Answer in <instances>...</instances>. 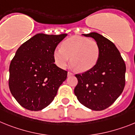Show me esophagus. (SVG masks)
<instances>
[{
    "label": "esophagus",
    "mask_w": 135,
    "mask_h": 135,
    "mask_svg": "<svg viewBox=\"0 0 135 135\" xmlns=\"http://www.w3.org/2000/svg\"><path fill=\"white\" fill-rule=\"evenodd\" d=\"M67 75H68V77L73 76V73H71V72H68V73H67Z\"/></svg>",
    "instance_id": "esophagus-1"
}]
</instances>
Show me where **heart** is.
Wrapping results in <instances>:
<instances>
[{
    "instance_id": "1",
    "label": "heart",
    "mask_w": 135,
    "mask_h": 135,
    "mask_svg": "<svg viewBox=\"0 0 135 135\" xmlns=\"http://www.w3.org/2000/svg\"><path fill=\"white\" fill-rule=\"evenodd\" d=\"M100 55V48L94 40L81 36H72L65 40L61 48L55 49L54 58L55 64L64 69L69 62L78 72H86L95 66Z\"/></svg>"
}]
</instances>
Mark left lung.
<instances>
[{
  "label": "left lung",
  "instance_id": "left-lung-1",
  "mask_svg": "<svg viewBox=\"0 0 135 135\" xmlns=\"http://www.w3.org/2000/svg\"><path fill=\"white\" fill-rule=\"evenodd\" d=\"M95 39L100 48L98 62L93 69L75 75L74 93L82 105L102 110L115 102L125 86L126 64L114 43L96 32L82 34Z\"/></svg>",
  "mask_w": 135,
  "mask_h": 135
}]
</instances>
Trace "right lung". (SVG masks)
<instances>
[{"label": "right lung", "mask_w": 135, "mask_h": 135, "mask_svg": "<svg viewBox=\"0 0 135 135\" xmlns=\"http://www.w3.org/2000/svg\"><path fill=\"white\" fill-rule=\"evenodd\" d=\"M67 36L38 33L18 49L9 66V86L12 95L23 107L38 111L48 106L67 71L54 64V52Z\"/></svg>", "instance_id": "obj_1"}]
</instances>
